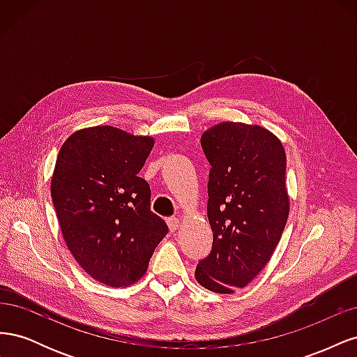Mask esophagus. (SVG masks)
<instances>
[{
	"instance_id": "34e87169",
	"label": "esophagus",
	"mask_w": 357,
	"mask_h": 357,
	"mask_svg": "<svg viewBox=\"0 0 357 357\" xmlns=\"http://www.w3.org/2000/svg\"><path fill=\"white\" fill-rule=\"evenodd\" d=\"M167 223H168V228L171 229V232H176L178 229V226H180L178 218H168Z\"/></svg>"
}]
</instances>
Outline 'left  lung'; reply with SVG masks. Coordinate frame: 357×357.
<instances>
[{
	"label": "left lung",
	"mask_w": 357,
	"mask_h": 357,
	"mask_svg": "<svg viewBox=\"0 0 357 357\" xmlns=\"http://www.w3.org/2000/svg\"><path fill=\"white\" fill-rule=\"evenodd\" d=\"M201 146L211 165L213 247L195 278L215 294H234L261 273L282 238L289 215L286 153L268 129L240 122L207 129Z\"/></svg>",
	"instance_id": "obj_1"
}]
</instances>
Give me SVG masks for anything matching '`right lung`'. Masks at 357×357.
<instances>
[{"mask_svg":"<svg viewBox=\"0 0 357 357\" xmlns=\"http://www.w3.org/2000/svg\"><path fill=\"white\" fill-rule=\"evenodd\" d=\"M153 144L152 137L93 126L71 134L56 159L50 192L63 240L84 271L110 287L135 283L168 234L138 177Z\"/></svg>","mask_w":357,"mask_h":357,"instance_id":"1","label":"right lung"}]
</instances>
